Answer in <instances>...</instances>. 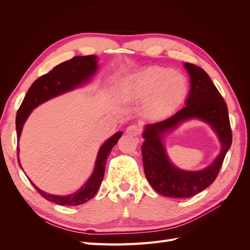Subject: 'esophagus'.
Segmentation results:
<instances>
[{"label":"esophagus","mask_w":250,"mask_h":250,"mask_svg":"<svg viewBox=\"0 0 250 250\" xmlns=\"http://www.w3.org/2000/svg\"><path fill=\"white\" fill-rule=\"evenodd\" d=\"M126 133L132 135V137H139L141 133V127L138 124H132L130 126L127 127L126 129Z\"/></svg>","instance_id":"34e87169"}]
</instances>
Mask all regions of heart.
Masks as SVG:
<instances>
[{
    "mask_svg": "<svg viewBox=\"0 0 250 250\" xmlns=\"http://www.w3.org/2000/svg\"><path fill=\"white\" fill-rule=\"evenodd\" d=\"M187 82L183 75L165 67H151L128 77L120 93L129 101L149 99L150 111L158 115L175 107L183 99Z\"/></svg>",
    "mask_w": 250,
    "mask_h": 250,
    "instance_id": "1",
    "label": "heart"
}]
</instances>
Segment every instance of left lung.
Listing matches in <instances>:
<instances>
[{"label": "left lung", "instance_id": "8db88e82", "mask_svg": "<svg viewBox=\"0 0 250 250\" xmlns=\"http://www.w3.org/2000/svg\"><path fill=\"white\" fill-rule=\"evenodd\" d=\"M185 67L191 83L186 106L161 122L147 124L143 132L142 155L146 178L157 193L171 198L192 197L213 184L232 141L229 110L223 97L201 67L188 62L185 63ZM191 118L208 123L222 143V151L216 160L200 171H185L175 167L162 144L166 132Z\"/></svg>", "mask_w": 250, "mask_h": 250}]
</instances>
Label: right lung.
<instances>
[{
  "label": "right lung",
  "instance_id": "obj_1",
  "mask_svg": "<svg viewBox=\"0 0 250 250\" xmlns=\"http://www.w3.org/2000/svg\"><path fill=\"white\" fill-rule=\"evenodd\" d=\"M97 70V56H75L72 59L56 65L52 71L36 79L28 89L17 113L16 125L18 140H20L22 126H24L27 118L35 107L52 99V98L70 92V90L82 85L83 83L88 82ZM121 135H122V131L115 133L101 146L97 155L95 169L92 176L87 179L84 186L75 193L66 196H57L42 191L31 181L32 186L44 199L59 204V206L73 207L88 201L94 197L98 190H99L104 177L105 165H106L107 157L110 154L113 146L118 143ZM19 151L20 148L18 145V161L19 165L21 166Z\"/></svg>",
  "mask_w": 250,
  "mask_h": 250
}]
</instances>
